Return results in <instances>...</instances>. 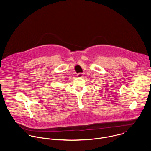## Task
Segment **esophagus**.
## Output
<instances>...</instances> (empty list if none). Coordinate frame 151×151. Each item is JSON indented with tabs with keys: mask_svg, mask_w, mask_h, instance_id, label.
Here are the masks:
<instances>
[{
	"mask_svg": "<svg viewBox=\"0 0 151 151\" xmlns=\"http://www.w3.org/2000/svg\"><path fill=\"white\" fill-rule=\"evenodd\" d=\"M77 76L78 77H79V78H81L82 76H83V74L82 73H78V74H77Z\"/></svg>",
	"mask_w": 151,
	"mask_h": 151,
	"instance_id": "esophagus-1",
	"label": "esophagus"
}]
</instances>
